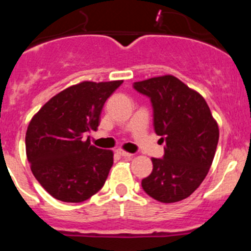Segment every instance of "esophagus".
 <instances>
[{
  "instance_id": "obj_1",
  "label": "esophagus",
  "mask_w": 251,
  "mask_h": 251,
  "mask_svg": "<svg viewBox=\"0 0 251 251\" xmlns=\"http://www.w3.org/2000/svg\"><path fill=\"white\" fill-rule=\"evenodd\" d=\"M116 153H118L119 155L124 156V158H130V156H132V154L127 153V151H123V149H116Z\"/></svg>"
}]
</instances>
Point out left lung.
Segmentation results:
<instances>
[{"mask_svg": "<svg viewBox=\"0 0 251 251\" xmlns=\"http://www.w3.org/2000/svg\"><path fill=\"white\" fill-rule=\"evenodd\" d=\"M133 88L151 100L154 131L165 142L164 156L151 159L153 171L142 179V188L161 203L183 201L209 173L217 123L204 98L173 75L138 81Z\"/></svg>", "mask_w": 251, "mask_h": 251, "instance_id": "8db88e82", "label": "left lung"}]
</instances>
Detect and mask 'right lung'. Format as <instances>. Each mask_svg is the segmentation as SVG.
<instances>
[{"instance_id":"right-lung-1","label":"right lung","mask_w":251,"mask_h":251,"mask_svg":"<svg viewBox=\"0 0 251 251\" xmlns=\"http://www.w3.org/2000/svg\"><path fill=\"white\" fill-rule=\"evenodd\" d=\"M123 81H83L62 91L27 126L25 148L35 178L58 201L81 203L97 193L113 166V151L85 140L97 130L105 100Z\"/></svg>"}]
</instances>
